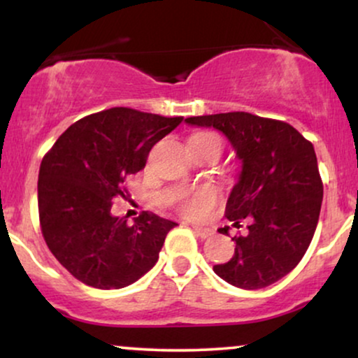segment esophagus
I'll return each mask as SVG.
<instances>
[{
    "instance_id": "1",
    "label": "esophagus",
    "mask_w": 358,
    "mask_h": 358,
    "mask_svg": "<svg viewBox=\"0 0 358 358\" xmlns=\"http://www.w3.org/2000/svg\"><path fill=\"white\" fill-rule=\"evenodd\" d=\"M194 233L197 234V236H200V238H208V236H212L213 234V231L210 228H202V227H194Z\"/></svg>"
}]
</instances>
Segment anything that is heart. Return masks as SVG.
Returning a JSON list of instances; mask_svg holds the SVG:
<instances>
[{"instance_id": "obj_1", "label": "heart", "mask_w": 358, "mask_h": 358, "mask_svg": "<svg viewBox=\"0 0 358 358\" xmlns=\"http://www.w3.org/2000/svg\"><path fill=\"white\" fill-rule=\"evenodd\" d=\"M215 199H217V192H215L213 189L205 187L202 190H199V192L195 194L192 199L185 200L184 202V205H182L184 213L189 215V217H192V218L202 217V215L205 213V210H207L210 205L215 202Z\"/></svg>"}]
</instances>
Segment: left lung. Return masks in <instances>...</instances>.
Masks as SVG:
<instances>
[{"mask_svg": "<svg viewBox=\"0 0 358 358\" xmlns=\"http://www.w3.org/2000/svg\"><path fill=\"white\" fill-rule=\"evenodd\" d=\"M185 124L220 130L241 161L224 215L234 227L249 218V234L233 238V257L213 266L215 273L244 290L272 285L301 261L320 220L322 182L315 148L285 122L248 112L189 117Z\"/></svg>", "mask_w": 358, "mask_h": 358, "instance_id": "left-lung-1", "label": "left lung"}]
</instances>
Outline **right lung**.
<instances>
[{
    "label": "right lung",
    "mask_w": 358,
    "mask_h": 358,
    "mask_svg": "<svg viewBox=\"0 0 358 358\" xmlns=\"http://www.w3.org/2000/svg\"><path fill=\"white\" fill-rule=\"evenodd\" d=\"M182 117L114 107L73 124L42 159L38 217L58 262L86 285L110 290L138 280L158 261L178 223L141 213L134 224L112 217L130 174L145 168L150 150Z\"/></svg>",
    "instance_id": "add662e5"
}]
</instances>
